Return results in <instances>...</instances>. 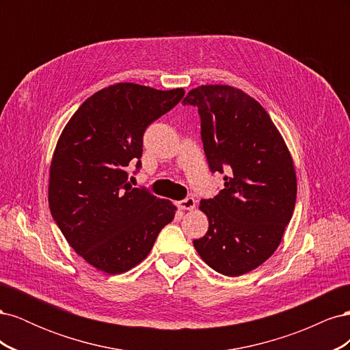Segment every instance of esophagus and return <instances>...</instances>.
Wrapping results in <instances>:
<instances>
[{
	"label": "esophagus",
	"mask_w": 350,
	"mask_h": 350,
	"mask_svg": "<svg viewBox=\"0 0 350 350\" xmlns=\"http://www.w3.org/2000/svg\"><path fill=\"white\" fill-rule=\"evenodd\" d=\"M197 206V201L193 197H187L185 200L178 201V207L181 210H193Z\"/></svg>",
	"instance_id": "obj_1"
}]
</instances>
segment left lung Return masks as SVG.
I'll return each mask as SVG.
<instances>
[{
    "label": "left lung",
    "mask_w": 350,
    "mask_h": 350,
    "mask_svg": "<svg viewBox=\"0 0 350 350\" xmlns=\"http://www.w3.org/2000/svg\"><path fill=\"white\" fill-rule=\"evenodd\" d=\"M184 105L198 108L210 171L229 174L216 197L200 201L208 230L194 248L211 269L237 278L271 257L292 219V156L266 109L245 92L207 84L189 90Z\"/></svg>",
    "instance_id": "obj_1"
}]
</instances>
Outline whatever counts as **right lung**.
I'll return each instance as SVG.
<instances>
[{
    "instance_id": "1",
    "label": "right lung",
    "mask_w": 350,
    "mask_h": 350,
    "mask_svg": "<svg viewBox=\"0 0 350 350\" xmlns=\"http://www.w3.org/2000/svg\"><path fill=\"white\" fill-rule=\"evenodd\" d=\"M184 94L116 83L84 100L59 135L49 169L51 215L71 248L100 271L135 267L175 216L172 201L131 187L126 166H142L146 129Z\"/></svg>"
}]
</instances>
